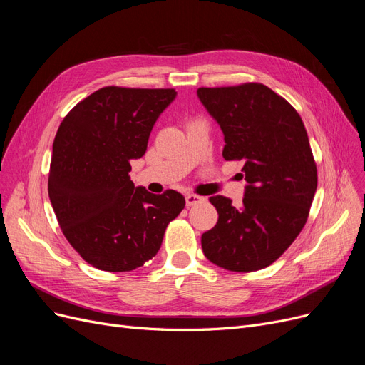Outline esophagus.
Returning <instances> with one entry per match:
<instances>
[{
    "label": "esophagus",
    "instance_id": "esophagus-1",
    "mask_svg": "<svg viewBox=\"0 0 365 365\" xmlns=\"http://www.w3.org/2000/svg\"><path fill=\"white\" fill-rule=\"evenodd\" d=\"M204 200V197H200V196H197V195H185V204H187V207H193V205H196V204H199V202H202Z\"/></svg>",
    "mask_w": 365,
    "mask_h": 365
}]
</instances>
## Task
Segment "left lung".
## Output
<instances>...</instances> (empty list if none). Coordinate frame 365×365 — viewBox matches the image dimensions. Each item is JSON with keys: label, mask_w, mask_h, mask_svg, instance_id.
I'll return each instance as SVG.
<instances>
[{"label": "left lung", "mask_w": 365, "mask_h": 365, "mask_svg": "<svg viewBox=\"0 0 365 365\" xmlns=\"http://www.w3.org/2000/svg\"><path fill=\"white\" fill-rule=\"evenodd\" d=\"M197 98L223 133V158L243 163V205L211 196L219 220L202 234L204 255L231 272L270 266L302 231L317 188L305 125L267 86L200 87Z\"/></svg>", "instance_id": "1"}]
</instances>
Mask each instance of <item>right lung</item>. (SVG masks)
<instances>
[{"label": "right lung", "instance_id": "add662e5", "mask_svg": "<svg viewBox=\"0 0 365 365\" xmlns=\"http://www.w3.org/2000/svg\"><path fill=\"white\" fill-rule=\"evenodd\" d=\"M177 92L103 87L75 106L53 143L48 195L58 225L84 261L106 272H131L157 255L181 193L153 195L130 178L131 160Z\"/></svg>", "mask_w": 365, "mask_h": 365}]
</instances>
